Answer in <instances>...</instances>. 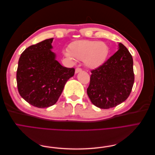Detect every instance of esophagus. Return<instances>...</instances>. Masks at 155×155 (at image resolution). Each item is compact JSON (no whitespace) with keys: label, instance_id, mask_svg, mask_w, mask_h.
Instances as JSON below:
<instances>
[{"label":"esophagus","instance_id":"esophagus-1","mask_svg":"<svg viewBox=\"0 0 155 155\" xmlns=\"http://www.w3.org/2000/svg\"><path fill=\"white\" fill-rule=\"evenodd\" d=\"M81 71H82V69L81 68L78 67V68H76V70H75V72H76V74H77V73H78L79 72H81Z\"/></svg>","mask_w":155,"mask_h":155}]
</instances>
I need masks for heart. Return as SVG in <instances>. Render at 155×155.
<instances>
[{"label":"heart","instance_id":"obj_1","mask_svg":"<svg viewBox=\"0 0 155 155\" xmlns=\"http://www.w3.org/2000/svg\"><path fill=\"white\" fill-rule=\"evenodd\" d=\"M109 47L104 42L90 40L74 41L68 46V58L84 61L86 66L96 68L104 63L109 54Z\"/></svg>","mask_w":155,"mask_h":155}]
</instances>
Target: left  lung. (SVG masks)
Returning <instances> with one entry per match:
<instances>
[{
    "label": "left lung",
    "instance_id": "1",
    "mask_svg": "<svg viewBox=\"0 0 155 155\" xmlns=\"http://www.w3.org/2000/svg\"><path fill=\"white\" fill-rule=\"evenodd\" d=\"M91 73L87 92L95 106L110 109L129 96L134 81L133 59L123 44L119 43V50Z\"/></svg>",
    "mask_w": 155,
    "mask_h": 155
}]
</instances>
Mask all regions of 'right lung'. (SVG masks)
<instances>
[{"label":"right lung","instance_id":"add662e5","mask_svg":"<svg viewBox=\"0 0 155 155\" xmlns=\"http://www.w3.org/2000/svg\"><path fill=\"white\" fill-rule=\"evenodd\" d=\"M53 38L28 47L21 54L17 70L21 96L30 105L46 108L54 105L65 83L74 75V68L63 67L51 51Z\"/></svg>","mask_w":155,"mask_h":155}]
</instances>
